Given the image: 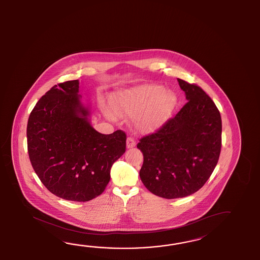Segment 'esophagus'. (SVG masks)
<instances>
[{
	"label": "esophagus",
	"instance_id": "34e87169",
	"mask_svg": "<svg viewBox=\"0 0 260 260\" xmlns=\"http://www.w3.org/2000/svg\"><path fill=\"white\" fill-rule=\"evenodd\" d=\"M136 145H137V143H136V140L134 138H127V140H126V147H127V148H134V147H136Z\"/></svg>",
	"mask_w": 260,
	"mask_h": 260
}]
</instances>
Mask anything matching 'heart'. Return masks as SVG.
<instances>
[{
	"instance_id": "heart-1",
	"label": "heart",
	"mask_w": 260,
	"mask_h": 260,
	"mask_svg": "<svg viewBox=\"0 0 260 260\" xmlns=\"http://www.w3.org/2000/svg\"><path fill=\"white\" fill-rule=\"evenodd\" d=\"M114 110L119 114L136 116V124L142 131L160 126L177 105V97L173 92L164 90L159 85H145L122 92L112 100ZM108 115L112 117V113Z\"/></svg>"
}]
</instances>
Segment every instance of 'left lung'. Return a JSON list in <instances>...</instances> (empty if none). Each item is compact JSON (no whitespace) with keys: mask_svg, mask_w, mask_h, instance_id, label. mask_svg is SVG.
Masks as SVG:
<instances>
[{"mask_svg":"<svg viewBox=\"0 0 260 260\" xmlns=\"http://www.w3.org/2000/svg\"><path fill=\"white\" fill-rule=\"evenodd\" d=\"M177 80L188 102L138 144L144 156L142 183L167 199L199 191L213 173L221 148V118L213 101L198 85Z\"/></svg>","mask_w":260,"mask_h":260,"instance_id":"left-lung-1","label":"left lung"}]
</instances>
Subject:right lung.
<instances>
[{
	"instance_id": "add662e5",
	"label": "right lung",
	"mask_w": 260,
	"mask_h": 260,
	"mask_svg": "<svg viewBox=\"0 0 260 260\" xmlns=\"http://www.w3.org/2000/svg\"><path fill=\"white\" fill-rule=\"evenodd\" d=\"M78 80L51 87L37 102L27 122V151L37 175L51 193L86 202L110 182L112 164L125 152L126 135L97 132L77 94Z\"/></svg>"
}]
</instances>
